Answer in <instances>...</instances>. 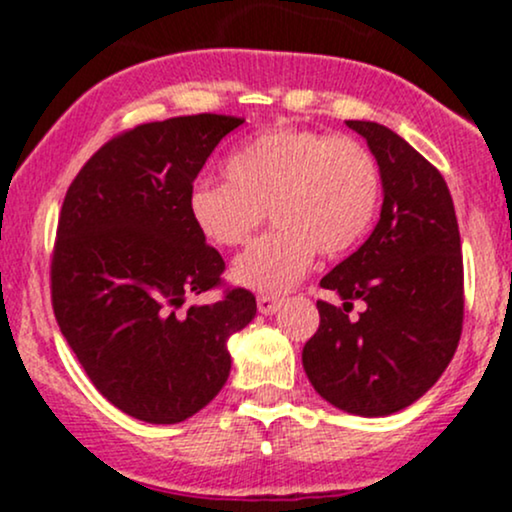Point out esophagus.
<instances>
[{"mask_svg": "<svg viewBox=\"0 0 512 512\" xmlns=\"http://www.w3.org/2000/svg\"><path fill=\"white\" fill-rule=\"evenodd\" d=\"M279 305V298L269 296V293H260V296H257V308H260L262 315H274L276 310H279Z\"/></svg>", "mask_w": 512, "mask_h": 512, "instance_id": "obj_1", "label": "esophagus"}]
</instances>
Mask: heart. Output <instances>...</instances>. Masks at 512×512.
I'll list each match as a JSON object with an SVG mask.
<instances>
[{"label": "heart", "instance_id": "heart-1", "mask_svg": "<svg viewBox=\"0 0 512 512\" xmlns=\"http://www.w3.org/2000/svg\"><path fill=\"white\" fill-rule=\"evenodd\" d=\"M223 178L197 180L187 211L214 248L243 245L272 216L276 231L243 250L233 279L262 293H284L313 267L317 250L339 257L373 226L383 173L366 144L344 134L274 125L223 161Z\"/></svg>", "mask_w": 512, "mask_h": 512}]
</instances>
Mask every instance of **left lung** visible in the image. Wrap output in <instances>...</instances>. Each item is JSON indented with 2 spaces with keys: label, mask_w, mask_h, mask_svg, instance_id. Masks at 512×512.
I'll return each instance as SVG.
<instances>
[{
  "label": "left lung",
  "mask_w": 512,
  "mask_h": 512,
  "mask_svg": "<svg viewBox=\"0 0 512 512\" xmlns=\"http://www.w3.org/2000/svg\"><path fill=\"white\" fill-rule=\"evenodd\" d=\"M383 173L375 231L320 286L342 305L317 301L320 327L303 368L320 397L358 416L409 407L455 356L464 317V267L455 207L440 170L378 122L349 120ZM364 313L351 321L353 301Z\"/></svg>",
  "instance_id": "8db88e82"
}]
</instances>
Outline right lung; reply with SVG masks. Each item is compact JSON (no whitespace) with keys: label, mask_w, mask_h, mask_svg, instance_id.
Masks as SVG:
<instances>
[{"label":"right lung","mask_w":512,"mask_h":512,"mask_svg":"<svg viewBox=\"0 0 512 512\" xmlns=\"http://www.w3.org/2000/svg\"><path fill=\"white\" fill-rule=\"evenodd\" d=\"M245 120L187 115L105 142L64 195L50 262L57 325L96 390L149 424H178L219 395L228 337L255 317L248 289L211 305L226 262L199 236L187 195L211 151Z\"/></svg>","instance_id":"obj_1"}]
</instances>
